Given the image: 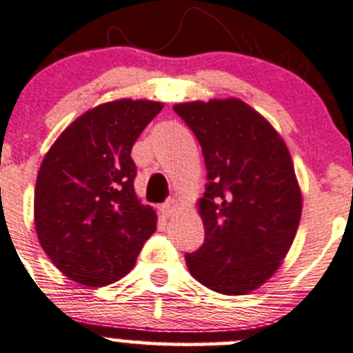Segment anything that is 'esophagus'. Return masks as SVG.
<instances>
[{
	"instance_id": "1",
	"label": "esophagus",
	"mask_w": 353,
	"mask_h": 353,
	"mask_svg": "<svg viewBox=\"0 0 353 353\" xmlns=\"http://www.w3.org/2000/svg\"><path fill=\"white\" fill-rule=\"evenodd\" d=\"M176 209H178V202L173 197L166 199V201L161 204V212L165 216H172L173 212H176Z\"/></svg>"
}]
</instances>
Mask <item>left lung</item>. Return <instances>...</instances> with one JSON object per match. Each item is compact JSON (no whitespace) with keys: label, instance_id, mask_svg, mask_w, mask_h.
<instances>
[{"label":"left lung","instance_id":"obj_1","mask_svg":"<svg viewBox=\"0 0 353 353\" xmlns=\"http://www.w3.org/2000/svg\"><path fill=\"white\" fill-rule=\"evenodd\" d=\"M204 154V243L185 254L197 281L225 295L256 290L287 256L302 195L278 132L240 99L176 104Z\"/></svg>","mask_w":353,"mask_h":353}]
</instances>
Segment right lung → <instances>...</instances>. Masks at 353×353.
Wrapping results in <instances>:
<instances>
[{"label": "right lung", "instance_id": "add662e5", "mask_svg": "<svg viewBox=\"0 0 353 353\" xmlns=\"http://www.w3.org/2000/svg\"><path fill=\"white\" fill-rule=\"evenodd\" d=\"M161 110L154 101L101 104L77 118L44 158L34 194L36 232L70 280L85 287L120 280L156 232V212L135 195L130 152Z\"/></svg>", "mask_w": 353, "mask_h": 353}]
</instances>
